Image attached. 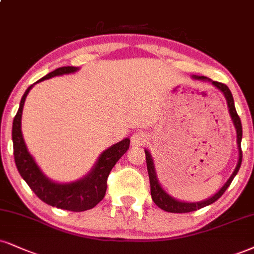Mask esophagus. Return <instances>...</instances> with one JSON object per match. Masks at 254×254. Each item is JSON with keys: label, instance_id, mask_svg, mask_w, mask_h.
<instances>
[{"label": "esophagus", "instance_id": "obj_1", "mask_svg": "<svg viewBox=\"0 0 254 254\" xmlns=\"http://www.w3.org/2000/svg\"><path fill=\"white\" fill-rule=\"evenodd\" d=\"M146 139H147V136H146L145 133L136 132V133L133 134L132 137H130V141H132L133 146L137 147V146H142L143 143H145Z\"/></svg>", "mask_w": 254, "mask_h": 254}]
</instances>
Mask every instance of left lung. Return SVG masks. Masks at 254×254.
Masks as SVG:
<instances>
[{"mask_svg":"<svg viewBox=\"0 0 254 254\" xmlns=\"http://www.w3.org/2000/svg\"><path fill=\"white\" fill-rule=\"evenodd\" d=\"M194 79L198 80H208L206 76H193ZM212 83L214 84L217 88H219L221 92L224 93L225 98H226L227 101V106H228V111H230L231 118H232L234 126H236L237 129V142H238V147H239V161H238V165L234 170L233 174L231 175L230 179L227 180V183L221 187L220 190L218 193H215L212 198H209L205 201L201 202H181L178 201L172 198V196L168 195L167 193L165 192L164 190L161 189V186L158 183V179H156V174L154 171V165H153V160L152 156L149 154L148 151H145L146 154V162H147V171H148V175H149V183H151V194H152V199L153 201L155 202V205H158L161 209H164L166 212H171V213H189V212H194L198 211V209L205 207V206L211 205L214 201L220 198L221 195L225 193V190L228 189L232 180L236 177V174L239 171L240 165H242V160H243V152H242V137H243V127H242V121H240L239 115L236 111V106H234V101H233V96L231 90L228 89V87L225 83L218 82V81H212Z\"/></svg>","mask_w":254,"mask_h":254,"instance_id":"left-lung-1","label":"left lung"}]
</instances>
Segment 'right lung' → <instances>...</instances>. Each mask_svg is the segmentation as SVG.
I'll use <instances>...</instances> for the list:
<instances>
[{"label":"right lung","instance_id":"obj_1","mask_svg":"<svg viewBox=\"0 0 254 254\" xmlns=\"http://www.w3.org/2000/svg\"><path fill=\"white\" fill-rule=\"evenodd\" d=\"M76 70L77 68L70 67V65L60 67L36 81V83L40 81L51 79L56 75L69 74ZM34 84L28 87L26 93L22 96L20 107H18V111L12 121V146H14V159L18 173L21 174V177L23 178L31 190L39 196V199L48 205L73 212H82L95 207L105 196L106 190H107V179L112 168L129 148V139L122 140L103 152L93 171L83 179L76 181V183L64 185L55 184L48 180L28 153L21 132L22 109H23L28 93Z\"/></svg>","mask_w":254,"mask_h":254}]
</instances>
